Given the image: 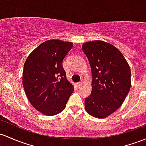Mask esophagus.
I'll return each instance as SVG.
<instances>
[{"mask_svg": "<svg viewBox=\"0 0 146 146\" xmlns=\"http://www.w3.org/2000/svg\"><path fill=\"white\" fill-rule=\"evenodd\" d=\"M81 85H82V83H81V82L76 83V86H77L78 87H80V86H81Z\"/></svg>", "mask_w": 146, "mask_h": 146, "instance_id": "obj_1", "label": "esophagus"}]
</instances>
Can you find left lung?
<instances>
[{"label": "left lung", "mask_w": 146, "mask_h": 146, "mask_svg": "<svg viewBox=\"0 0 146 146\" xmlns=\"http://www.w3.org/2000/svg\"><path fill=\"white\" fill-rule=\"evenodd\" d=\"M82 49L90 62L92 78L85 109L92 116L104 118L121 106L129 91V66L122 53L107 42H88Z\"/></svg>", "instance_id": "8db88e82"}]
</instances>
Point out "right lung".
I'll list each match as a JSON object with an SVG mask.
<instances>
[{"label": "right lung", "mask_w": 146, "mask_h": 146, "mask_svg": "<svg viewBox=\"0 0 146 146\" xmlns=\"http://www.w3.org/2000/svg\"><path fill=\"white\" fill-rule=\"evenodd\" d=\"M72 46V42L48 40L37 46L24 63L23 86L26 96L35 109L48 116L63 111L74 91L62 67Z\"/></svg>", "instance_id": "add662e5"}]
</instances>
